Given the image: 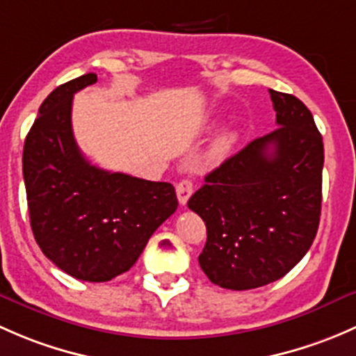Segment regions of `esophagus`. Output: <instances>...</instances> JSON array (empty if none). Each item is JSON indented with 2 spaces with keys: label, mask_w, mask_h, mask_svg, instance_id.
Masks as SVG:
<instances>
[{
  "label": "esophagus",
  "mask_w": 356,
  "mask_h": 356,
  "mask_svg": "<svg viewBox=\"0 0 356 356\" xmlns=\"http://www.w3.org/2000/svg\"><path fill=\"white\" fill-rule=\"evenodd\" d=\"M192 193H193L192 179L185 178V179H181V181H179L177 185V195H178L179 205H186L188 199L192 197Z\"/></svg>",
  "instance_id": "34e87169"
}]
</instances>
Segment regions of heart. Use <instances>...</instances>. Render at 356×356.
I'll list each match as a JSON object with an SVG mask.
<instances>
[{"label":"heart","mask_w":356,"mask_h":356,"mask_svg":"<svg viewBox=\"0 0 356 356\" xmlns=\"http://www.w3.org/2000/svg\"><path fill=\"white\" fill-rule=\"evenodd\" d=\"M234 140H236V135L233 131H222V134H219L211 145L212 159H221L222 156H226L229 152V149L233 147Z\"/></svg>","instance_id":"heart-1"}]
</instances>
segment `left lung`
Listing matches in <instances>:
<instances>
[{
  "instance_id": "obj_1",
  "label": "left lung",
  "mask_w": 356,
  "mask_h": 356,
  "mask_svg": "<svg viewBox=\"0 0 356 356\" xmlns=\"http://www.w3.org/2000/svg\"><path fill=\"white\" fill-rule=\"evenodd\" d=\"M269 94L276 130L211 171L188 200L207 228L200 267L211 283L236 291L289 273L309 252L321 219L322 135L298 97Z\"/></svg>"
}]
</instances>
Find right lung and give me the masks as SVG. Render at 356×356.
<instances>
[{
	"label": "right lung",
	"instance_id": "add662e5",
	"mask_svg": "<svg viewBox=\"0 0 356 356\" xmlns=\"http://www.w3.org/2000/svg\"><path fill=\"white\" fill-rule=\"evenodd\" d=\"M96 82V73H86L44 99L22 163L31 228L42 254L76 280L104 283L137 262L178 199L171 183L104 171L80 152L73 94Z\"/></svg>",
	"mask_w": 356,
	"mask_h": 356
}]
</instances>
